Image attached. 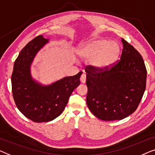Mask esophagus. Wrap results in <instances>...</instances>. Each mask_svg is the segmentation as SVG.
Wrapping results in <instances>:
<instances>
[{
  "instance_id": "esophagus-1",
  "label": "esophagus",
  "mask_w": 155,
  "mask_h": 155,
  "mask_svg": "<svg viewBox=\"0 0 155 155\" xmlns=\"http://www.w3.org/2000/svg\"><path fill=\"white\" fill-rule=\"evenodd\" d=\"M86 75L85 74H83L81 76L80 78V81L82 84H85L86 83Z\"/></svg>"
}]
</instances>
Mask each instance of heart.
<instances>
[{
	"label": "heart",
	"mask_w": 155,
	"mask_h": 155,
	"mask_svg": "<svg viewBox=\"0 0 155 155\" xmlns=\"http://www.w3.org/2000/svg\"><path fill=\"white\" fill-rule=\"evenodd\" d=\"M120 48L117 43H109L104 39H95L81 45L78 49L81 58L91 60V64L97 69L110 67L117 60Z\"/></svg>",
	"instance_id": "b5f03b06"
}]
</instances>
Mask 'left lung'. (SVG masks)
<instances>
[{
  "instance_id": "8db88e82",
  "label": "left lung",
  "mask_w": 155,
  "mask_h": 155,
  "mask_svg": "<svg viewBox=\"0 0 155 155\" xmlns=\"http://www.w3.org/2000/svg\"><path fill=\"white\" fill-rule=\"evenodd\" d=\"M120 60L111 69L86 68L91 112L103 121L121 120L134 112L146 87L147 70L138 51L121 38Z\"/></svg>"
}]
</instances>
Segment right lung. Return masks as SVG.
Instances as JSON below:
<instances>
[{
	"instance_id": "obj_1",
	"label": "right lung",
	"mask_w": 155,
	"mask_h": 155,
	"mask_svg": "<svg viewBox=\"0 0 155 155\" xmlns=\"http://www.w3.org/2000/svg\"><path fill=\"white\" fill-rule=\"evenodd\" d=\"M48 41L40 35L28 43L15 60L11 77L17 107L28 119L38 123L52 121L62 114L73 91L80 84L82 74L80 71L50 85H43L32 78V62Z\"/></svg>"
}]
</instances>
